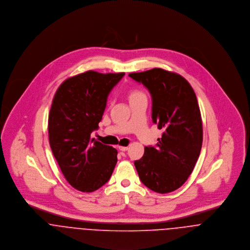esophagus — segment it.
I'll use <instances>...</instances> for the list:
<instances>
[{
	"label": "esophagus",
	"instance_id": "esophagus-1",
	"mask_svg": "<svg viewBox=\"0 0 250 250\" xmlns=\"http://www.w3.org/2000/svg\"><path fill=\"white\" fill-rule=\"evenodd\" d=\"M118 148L120 149V150H122V151H126L127 149H128V147L127 146H118Z\"/></svg>",
	"mask_w": 250,
	"mask_h": 250
}]
</instances>
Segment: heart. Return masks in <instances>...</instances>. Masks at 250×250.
Returning a JSON list of instances; mask_svg holds the SVG:
<instances>
[{"mask_svg":"<svg viewBox=\"0 0 250 250\" xmlns=\"http://www.w3.org/2000/svg\"><path fill=\"white\" fill-rule=\"evenodd\" d=\"M140 96H144V94H143L141 91H138V90H131L130 93H129V100L138 98Z\"/></svg>","mask_w":250,"mask_h":250,"instance_id":"heart-1","label":"heart"}]
</instances>
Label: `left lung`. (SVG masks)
Listing matches in <instances>:
<instances>
[{
    "label": "left lung",
    "instance_id": "8db88e82",
    "mask_svg": "<svg viewBox=\"0 0 250 250\" xmlns=\"http://www.w3.org/2000/svg\"><path fill=\"white\" fill-rule=\"evenodd\" d=\"M151 95L152 122L163 130L156 146H146L134 162L140 180L153 192L181 187L194 169L202 146V121L194 89L180 75L160 68L131 73Z\"/></svg>",
    "mask_w": 250,
    "mask_h": 250
}]
</instances>
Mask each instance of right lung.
<instances>
[{"instance_id":"add662e5","label":"right lung","mask_w":250,"mask_h":250,"mask_svg":"<svg viewBox=\"0 0 250 250\" xmlns=\"http://www.w3.org/2000/svg\"><path fill=\"white\" fill-rule=\"evenodd\" d=\"M125 73L87 71L58 87L49 114L48 131L53 154L66 180L91 193L110 178L118 151L91 139L106 107L107 97Z\"/></svg>"}]
</instances>
